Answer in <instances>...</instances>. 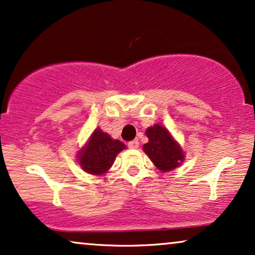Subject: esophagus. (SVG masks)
Segmentation results:
<instances>
[{"label":"esophagus","instance_id":"34e87169","mask_svg":"<svg viewBox=\"0 0 255 255\" xmlns=\"http://www.w3.org/2000/svg\"><path fill=\"white\" fill-rule=\"evenodd\" d=\"M128 147H130V148L135 149V148L139 147V141L137 140V139H135V140H132V141L128 142Z\"/></svg>","mask_w":255,"mask_h":255}]
</instances>
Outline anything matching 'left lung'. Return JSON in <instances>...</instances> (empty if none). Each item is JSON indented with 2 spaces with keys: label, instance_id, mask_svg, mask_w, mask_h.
<instances>
[{
  "label": "left lung",
  "instance_id": "obj_1",
  "mask_svg": "<svg viewBox=\"0 0 255 255\" xmlns=\"http://www.w3.org/2000/svg\"><path fill=\"white\" fill-rule=\"evenodd\" d=\"M147 144L142 146V151L151 159L154 166L161 172H170L184 161V152L172 133L161 124H154L146 128Z\"/></svg>",
  "mask_w": 255,
  "mask_h": 255
}]
</instances>
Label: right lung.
Returning a JSON list of instances; mask_svg holds the SVG:
<instances>
[{
  "label": "right lung",
  "instance_id": "obj_1",
  "mask_svg": "<svg viewBox=\"0 0 255 255\" xmlns=\"http://www.w3.org/2000/svg\"><path fill=\"white\" fill-rule=\"evenodd\" d=\"M127 148L123 142L111 138L100 128L90 134L83 147L78 152V162L86 173L103 175L114 165L118 153Z\"/></svg>",
  "mask_w": 255,
  "mask_h": 255
}]
</instances>
